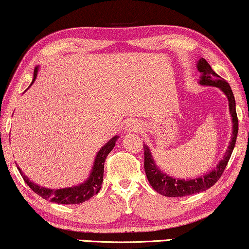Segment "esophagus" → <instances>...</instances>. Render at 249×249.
Here are the masks:
<instances>
[{"instance_id":"obj_1","label":"esophagus","mask_w":249,"mask_h":249,"mask_svg":"<svg viewBox=\"0 0 249 249\" xmlns=\"http://www.w3.org/2000/svg\"><path fill=\"white\" fill-rule=\"evenodd\" d=\"M140 129H142L140 128V124L135 120H129L128 122H125L124 130L127 132H136V131H139Z\"/></svg>"}]
</instances>
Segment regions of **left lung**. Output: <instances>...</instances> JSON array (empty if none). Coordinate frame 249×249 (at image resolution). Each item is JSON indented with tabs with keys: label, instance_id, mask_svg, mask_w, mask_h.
I'll return each instance as SVG.
<instances>
[{
	"label": "left lung",
	"instance_id": "1",
	"mask_svg": "<svg viewBox=\"0 0 249 249\" xmlns=\"http://www.w3.org/2000/svg\"><path fill=\"white\" fill-rule=\"evenodd\" d=\"M196 68L200 71L201 76L199 80V84L203 86H213L218 88L220 91L227 96L229 103V112L231 116L232 121V135L231 140L229 142V146L225 151V155L219 160L217 167H214L203 176H199L196 178L183 179L178 178L174 176H171L160 171V168L155 163L153 155L150 153L149 147L143 145V155H145V172L146 176L148 178L149 184L153 186V189L161 196H185L191 194L203 192V191L210 189L212 185H214L220 178L223 171L228 164L229 158L231 156L232 150L235 148V143L237 139V133H238V118L236 113V101L233 93L231 91L228 83L223 78H221L217 73H214L210 65L204 58L197 60Z\"/></svg>",
	"mask_w": 249,
	"mask_h": 249
}]
</instances>
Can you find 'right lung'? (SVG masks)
Here are the masks:
<instances>
[{"label": "right lung", "instance_id": "right-lung-1", "mask_svg": "<svg viewBox=\"0 0 249 249\" xmlns=\"http://www.w3.org/2000/svg\"><path fill=\"white\" fill-rule=\"evenodd\" d=\"M39 66L35 68L34 71V78H32L31 84H34L36 81V77L38 75ZM119 136H114L107 142L103 147H101V149L96 154L94 163H93V167L89 173V178L85 179L84 182L81 184L71 186V187H63V189H47V187L40 186L36 184L30 178L23 174V172L21 171L20 167L18 166L21 176L24 179V182L27 183L28 186L30 189L38 194L39 196H41L42 199L48 200L50 202H55L58 204H77L83 203L89 199H91L93 196L99 193L101 190V184L103 182V172H104V161L107 155L110 154V151L113 149V147L116 146V142L118 140Z\"/></svg>", "mask_w": 249, "mask_h": 249}]
</instances>
